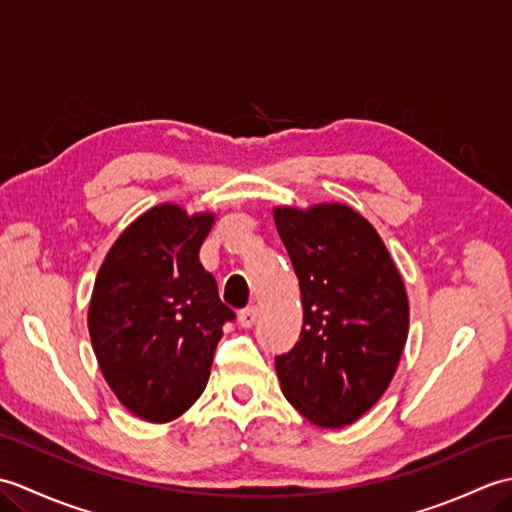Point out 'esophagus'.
<instances>
[{
  "label": "esophagus",
  "instance_id": "esophagus-1",
  "mask_svg": "<svg viewBox=\"0 0 512 512\" xmlns=\"http://www.w3.org/2000/svg\"><path fill=\"white\" fill-rule=\"evenodd\" d=\"M257 317H259L257 306H248L246 310H242V312L237 314V321H239V325H242V328H253Z\"/></svg>",
  "mask_w": 512,
  "mask_h": 512
}]
</instances>
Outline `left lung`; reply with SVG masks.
Instances as JSON below:
<instances>
[{
  "mask_svg": "<svg viewBox=\"0 0 512 512\" xmlns=\"http://www.w3.org/2000/svg\"><path fill=\"white\" fill-rule=\"evenodd\" d=\"M295 268L301 339L275 358L281 391L301 416L341 429L372 409L394 378L409 299L383 239L347 204L275 206Z\"/></svg>",
  "mask_w": 512,
  "mask_h": 512,
  "instance_id": "obj_1",
  "label": "left lung"
}]
</instances>
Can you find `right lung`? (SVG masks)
I'll use <instances>...</instances> for the list:
<instances>
[{
	"label": "right lung",
	"mask_w": 512,
	"mask_h": 512,
	"mask_svg": "<svg viewBox=\"0 0 512 512\" xmlns=\"http://www.w3.org/2000/svg\"><path fill=\"white\" fill-rule=\"evenodd\" d=\"M213 213L158 204L118 235L96 275L88 330L107 385L134 416L171 422L202 396L235 319L200 264Z\"/></svg>",
	"instance_id": "obj_1"
}]
</instances>
